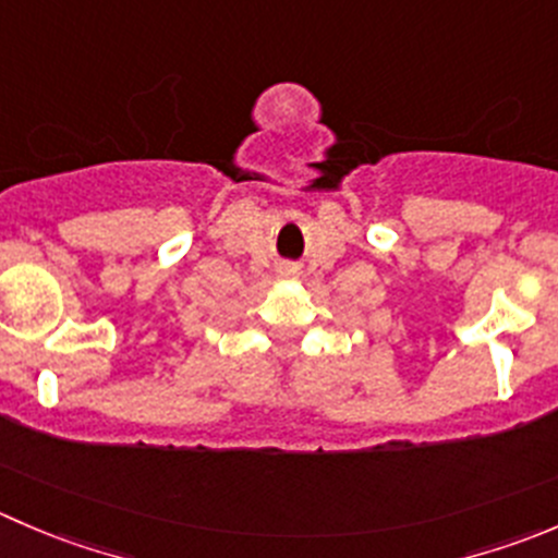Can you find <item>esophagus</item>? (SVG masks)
<instances>
[{
    "label": "esophagus",
    "mask_w": 558,
    "mask_h": 558,
    "mask_svg": "<svg viewBox=\"0 0 558 558\" xmlns=\"http://www.w3.org/2000/svg\"><path fill=\"white\" fill-rule=\"evenodd\" d=\"M278 275H283V278H291V275H296V267H294V264H280Z\"/></svg>",
    "instance_id": "obj_1"
}]
</instances>
